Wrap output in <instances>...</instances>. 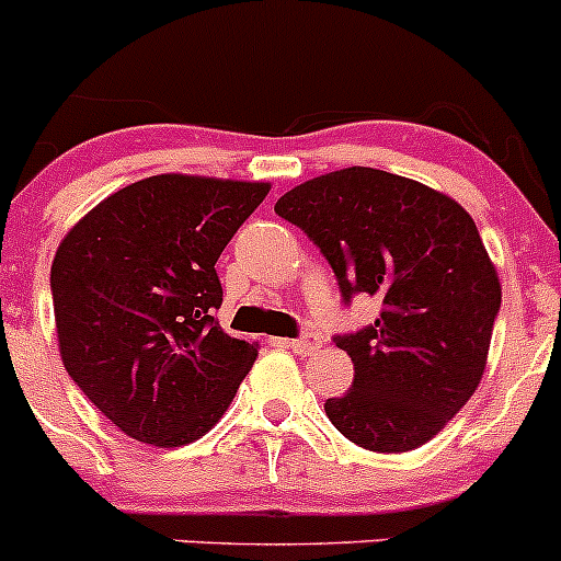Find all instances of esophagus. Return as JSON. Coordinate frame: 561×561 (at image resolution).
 <instances>
[{"mask_svg":"<svg viewBox=\"0 0 561 561\" xmlns=\"http://www.w3.org/2000/svg\"><path fill=\"white\" fill-rule=\"evenodd\" d=\"M323 345V340H320L318 334H312V331H307V334L296 336V340L287 342V347H290L293 353H298V356H309V353H314L318 347Z\"/></svg>","mask_w":561,"mask_h":561,"instance_id":"1","label":"esophagus"}]
</instances>
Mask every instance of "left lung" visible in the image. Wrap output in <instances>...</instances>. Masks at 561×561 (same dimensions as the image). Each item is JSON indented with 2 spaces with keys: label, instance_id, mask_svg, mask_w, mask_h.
Here are the masks:
<instances>
[{
  "label": "left lung",
  "instance_id": "obj_1",
  "mask_svg": "<svg viewBox=\"0 0 561 561\" xmlns=\"http://www.w3.org/2000/svg\"><path fill=\"white\" fill-rule=\"evenodd\" d=\"M274 210L329 260L342 301H380L375 323L334 336L356 373L325 400L331 425L369 453L431 442L480 386L502 307L474 219L447 194L369 167L312 178Z\"/></svg>",
  "mask_w": 561,
  "mask_h": 561
}]
</instances>
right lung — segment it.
Segmentation results:
<instances>
[{
	"label": "right lung",
	"mask_w": 561,
	"mask_h": 561,
	"mask_svg": "<svg viewBox=\"0 0 561 561\" xmlns=\"http://www.w3.org/2000/svg\"><path fill=\"white\" fill-rule=\"evenodd\" d=\"M268 183L153 175L59 243L51 298L73 383L125 436L183 447L225 416L257 345L225 334L216 260Z\"/></svg>",
	"instance_id": "right-lung-1"
}]
</instances>
